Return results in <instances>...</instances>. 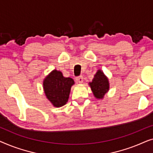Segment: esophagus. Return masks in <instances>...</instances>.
<instances>
[{"instance_id":"esophagus-1","label":"esophagus","mask_w":153,"mask_h":153,"mask_svg":"<svg viewBox=\"0 0 153 153\" xmlns=\"http://www.w3.org/2000/svg\"><path fill=\"white\" fill-rule=\"evenodd\" d=\"M76 81L77 83H82L83 81V77L82 76H77L76 78Z\"/></svg>"}]
</instances>
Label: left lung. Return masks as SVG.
<instances>
[{"instance_id":"8db88e82","label":"left lung","mask_w":153,"mask_h":153,"mask_svg":"<svg viewBox=\"0 0 153 153\" xmlns=\"http://www.w3.org/2000/svg\"><path fill=\"white\" fill-rule=\"evenodd\" d=\"M89 85L94 96L97 99H102L109 89L108 79L100 70H97Z\"/></svg>"}]
</instances>
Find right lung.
Listing matches in <instances>:
<instances>
[{"mask_svg": "<svg viewBox=\"0 0 153 153\" xmlns=\"http://www.w3.org/2000/svg\"><path fill=\"white\" fill-rule=\"evenodd\" d=\"M74 81L70 77H64L62 72L54 70L46 76L43 88L46 97L55 107H60L68 101L72 85Z\"/></svg>", "mask_w": 153, "mask_h": 153, "instance_id": "1", "label": "right lung"}]
</instances>
